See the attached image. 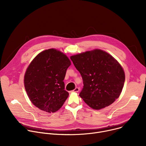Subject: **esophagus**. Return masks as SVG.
I'll use <instances>...</instances> for the list:
<instances>
[{
  "instance_id": "esophagus-1",
  "label": "esophagus",
  "mask_w": 146,
  "mask_h": 146,
  "mask_svg": "<svg viewBox=\"0 0 146 146\" xmlns=\"http://www.w3.org/2000/svg\"><path fill=\"white\" fill-rule=\"evenodd\" d=\"M79 91V88L78 87H76L74 90H73V92H78Z\"/></svg>"
}]
</instances>
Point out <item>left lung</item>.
<instances>
[{"instance_id":"8db88e82","label":"left lung","mask_w":146,"mask_h":146,"mask_svg":"<svg viewBox=\"0 0 146 146\" xmlns=\"http://www.w3.org/2000/svg\"><path fill=\"white\" fill-rule=\"evenodd\" d=\"M80 72L83 88L79 96L91 108L99 110L112 104L119 96L125 82V73L118 62L100 50L70 57Z\"/></svg>"}]
</instances>
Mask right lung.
<instances>
[{
	"instance_id": "right-lung-1",
	"label": "right lung",
	"mask_w": 146,
	"mask_h": 146,
	"mask_svg": "<svg viewBox=\"0 0 146 146\" xmlns=\"http://www.w3.org/2000/svg\"><path fill=\"white\" fill-rule=\"evenodd\" d=\"M71 65L69 58L55 49L38 54L27 69L24 84L30 100L39 109L54 113L69 96L63 81Z\"/></svg>"
}]
</instances>
